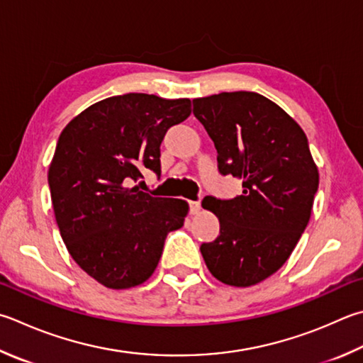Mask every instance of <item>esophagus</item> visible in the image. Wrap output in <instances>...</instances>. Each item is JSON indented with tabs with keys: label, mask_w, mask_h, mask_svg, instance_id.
<instances>
[{
	"label": "esophagus",
	"mask_w": 363,
	"mask_h": 363,
	"mask_svg": "<svg viewBox=\"0 0 363 363\" xmlns=\"http://www.w3.org/2000/svg\"><path fill=\"white\" fill-rule=\"evenodd\" d=\"M189 211L193 215H197L201 211V202L199 201H191L189 202Z\"/></svg>",
	"instance_id": "34e87169"
}]
</instances>
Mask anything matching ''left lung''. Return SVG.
I'll return each instance as SVG.
<instances>
[{
    "mask_svg": "<svg viewBox=\"0 0 363 363\" xmlns=\"http://www.w3.org/2000/svg\"><path fill=\"white\" fill-rule=\"evenodd\" d=\"M193 104L220 172L243 186L234 199H203L220 220V235L201 252L218 281L248 288L281 269L296 248L311 216L318 166L303 129L262 94L220 93Z\"/></svg>",
    "mask_w": 363,
    "mask_h": 363,
    "instance_id": "8db88e82",
    "label": "left lung"
}]
</instances>
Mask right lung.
<instances>
[{"label": "right lung", "instance_id": "1", "mask_svg": "<svg viewBox=\"0 0 363 363\" xmlns=\"http://www.w3.org/2000/svg\"><path fill=\"white\" fill-rule=\"evenodd\" d=\"M189 115L188 98L128 93L85 108L60 134L49 167L60 234L80 269L108 289L145 283L167 234L184 223L186 201L128 184L143 169L161 172L164 135Z\"/></svg>", "mask_w": 363, "mask_h": 363}]
</instances>
